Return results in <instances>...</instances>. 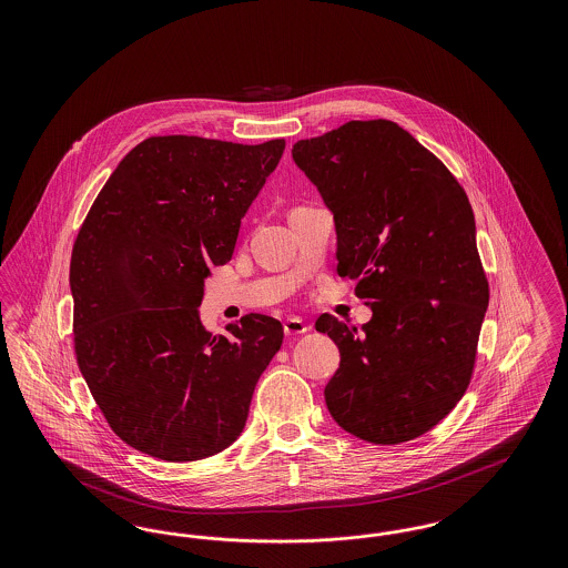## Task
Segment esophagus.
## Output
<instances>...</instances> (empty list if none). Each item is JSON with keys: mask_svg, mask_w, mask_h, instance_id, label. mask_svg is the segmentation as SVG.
Returning a JSON list of instances; mask_svg holds the SVG:
<instances>
[{"mask_svg": "<svg viewBox=\"0 0 568 568\" xmlns=\"http://www.w3.org/2000/svg\"><path fill=\"white\" fill-rule=\"evenodd\" d=\"M283 329H285V336H300V334L311 332V325L306 324V322H302L300 317H292V320H287V322L283 324Z\"/></svg>", "mask_w": 568, "mask_h": 568, "instance_id": "34e87169", "label": "esophagus"}]
</instances>
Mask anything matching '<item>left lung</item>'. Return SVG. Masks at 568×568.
I'll return each mask as SVG.
<instances>
[{
  "mask_svg": "<svg viewBox=\"0 0 568 568\" xmlns=\"http://www.w3.org/2000/svg\"><path fill=\"white\" fill-rule=\"evenodd\" d=\"M292 158L334 216L338 274L373 317L317 320L341 366L325 405L347 433L398 445L434 428L464 396L486 317L487 281L468 197L394 121H349L300 140Z\"/></svg>",
  "mask_w": 568,
  "mask_h": 568,
  "instance_id": "8db88e82",
  "label": "left lung"
}]
</instances>
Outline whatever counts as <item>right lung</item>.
<instances>
[{
	"instance_id": "add662e5",
	"label": "right lung",
	"mask_w": 568,
	"mask_h": 568,
	"mask_svg": "<svg viewBox=\"0 0 568 568\" xmlns=\"http://www.w3.org/2000/svg\"><path fill=\"white\" fill-rule=\"evenodd\" d=\"M283 151L285 140L146 138L82 223L70 264L79 368L110 428L142 454L193 462L243 434L283 325L248 313L213 336L197 308Z\"/></svg>"
}]
</instances>
